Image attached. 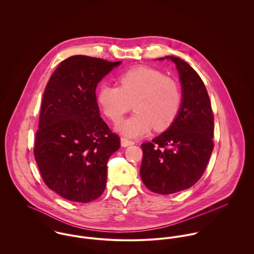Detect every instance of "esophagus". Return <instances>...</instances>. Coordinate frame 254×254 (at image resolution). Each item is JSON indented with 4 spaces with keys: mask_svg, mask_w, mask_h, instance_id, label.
Here are the masks:
<instances>
[{
    "mask_svg": "<svg viewBox=\"0 0 254 254\" xmlns=\"http://www.w3.org/2000/svg\"><path fill=\"white\" fill-rule=\"evenodd\" d=\"M135 142L131 141V140H128L126 138H121V145L122 146H129V145H134Z\"/></svg>",
    "mask_w": 254,
    "mask_h": 254,
    "instance_id": "esophagus-1",
    "label": "esophagus"
}]
</instances>
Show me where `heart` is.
I'll return each instance as SVG.
<instances>
[{
	"mask_svg": "<svg viewBox=\"0 0 254 254\" xmlns=\"http://www.w3.org/2000/svg\"><path fill=\"white\" fill-rule=\"evenodd\" d=\"M117 81L119 87L101 86L98 102L114 123L132 109L134 103L135 114L118 127L123 135L142 137L152 127L163 131L174 122L182 105L181 87L174 78L139 65L120 74Z\"/></svg>",
	"mask_w": 254,
	"mask_h": 254,
	"instance_id": "obj_1",
	"label": "heart"
}]
</instances>
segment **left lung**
Wrapping results in <instances>:
<instances>
[{"instance_id": "left-lung-1", "label": "left lung", "mask_w": 254, "mask_h": 254, "mask_svg": "<svg viewBox=\"0 0 254 254\" xmlns=\"http://www.w3.org/2000/svg\"><path fill=\"white\" fill-rule=\"evenodd\" d=\"M182 84L180 111L171 126L142 144L140 175L145 187L159 194L187 190L202 176L214 144V117L208 93L196 71L179 58L168 56Z\"/></svg>"}]
</instances>
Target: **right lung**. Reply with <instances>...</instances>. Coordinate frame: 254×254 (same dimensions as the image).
<instances>
[{"mask_svg":"<svg viewBox=\"0 0 254 254\" xmlns=\"http://www.w3.org/2000/svg\"><path fill=\"white\" fill-rule=\"evenodd\" d=\"M120 64L73 56L46 86L33 151L43 181L65 199L90 202L106 189L107 163L120 138L100 116L96 88Z\"/></svg>","mask_w":254,"mask_h":254,"instance_id":"right-lung-1","label":"right lung"}]
</instances>
